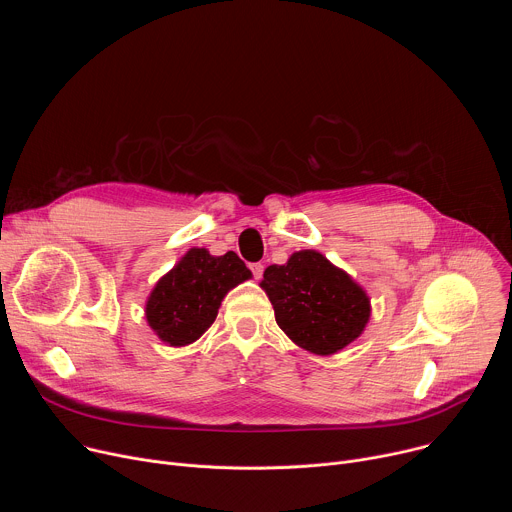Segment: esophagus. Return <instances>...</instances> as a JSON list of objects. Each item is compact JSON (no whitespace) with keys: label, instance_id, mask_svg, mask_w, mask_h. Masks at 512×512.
<instances>
[{"label":"esophagus","instance_id":"esophagus-1","mask_svg":"<svg viewBox=\"0 0 512 512\" xmlns=\"http://www.w3.org/2000/svg\"><path fill=\"white\" fill-rule=\"evenodd\" d=\"M249 267H251V273H253V277H255V279H261V275H263V269H265V267H263L261 263H251Z\"/></svg>","mask_w":512,"mask_h":512}]
</instances>
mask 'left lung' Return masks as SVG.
I'll list each match as a JSON object with an SVG mask.
<instances>
[{
  "instance_id": "1",
  "label": "left lung",
  "mask_w": 512,
  "mask_h": 512,
  "mask_svg": "<svg viewBox=\"0 0 512 512\" xmlns=\"http://www.w3.org/2000/svg\"><path fill=\"white\" fill-rule=\"evenodd\" d=\"M277 326L300 348L330 356L354 342L371 320V298L320 251H296L261 279Z\"/></svg>"
}]
</instances>
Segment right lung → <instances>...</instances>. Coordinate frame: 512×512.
Returning <instances> with one entry per match:
<instances>
[{
  "mask_svg": "<svg viewBox=\"0 0 512 512\" xmlns=\"http://www.w3.org/2000/svg\"><path fill=\"white\" fill-rule=\"evenodd\" d=\"M251 277L237 253L192 247L150 291L145 320L164 344L188 346L212 326L229 291Z\"/></svg>",
  "mask_w": 512,
  "mask_h": 512,
  "instance_id": "add662e5",
  "label": "right lung"
}]
</instances>
